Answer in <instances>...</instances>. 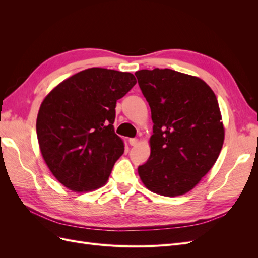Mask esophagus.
<instances>
[{
  "mask_svg": "<svg viewBox=\"0 0 258 258\" xmlns=\"http://www.w3.org/2000/svg\"><path fill=\"white\" fill-rule=\"evenodd\" d=\"M129 143L131 146H136L139 143L138 139H129Z\"/></svg>",
  "mask_w": 258,
  "mask_h": 258,
  "instance_id": "obj_1",
  "label": "esophagus"
}]
</instances>
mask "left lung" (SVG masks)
<instances>
[{
	"label": "left lung",
	"instance_id": "8db88e82",
	"mask_svg": "<svg viewBox=\"0 0 258 258\" xmlns=\"http://www.w3.org/2000/svg\"><path fill=\"white\" fill-rule=\"evenodd\" d=\"M154 122L151 155L138 173L166 197L190 191L214 166L225 129L215 93L197 76L170 69L136 72Z\"/></svg>",
	"mask_w": 258,
	"mask_h": 258
}]
</instances>
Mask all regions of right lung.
<instances>
[{
	"label": "right lung",
	"instance_id": "add662e5",
	"mask_svg": "<svg viewBox=\"0 0 258 258\" xmlns=\"http://www.w3.org/2000/svg\"><path fill=\"white\" fill-rule=\"evenodd\" d=\"M137 84L134 74L86 69L58 84L40 106L36 134L52 175L70 190L106 184L124 145L114 131L115 107Z\"/></svg>",
	"mask_w": 258,
	"mask_h": 258
}]
</instances>
